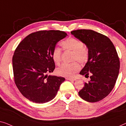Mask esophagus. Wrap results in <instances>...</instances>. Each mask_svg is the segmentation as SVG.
<instances>
[{
	"label": "esophagus",
	"mask_w": 126,
	"mask_h": 126,
	"mask_svg": "<svg viewBox=\"0 0 126 126\" xmlns=\"http://www.w3.org/2000/svg\"><path fill=\"white\" fill-rule=\"evenodd\" d=\"M66 79H67V80H71V81H75L76 80L75 79L71 78H67Z\"/></svg>",
	"instance_id": "1"
}]
</instances>
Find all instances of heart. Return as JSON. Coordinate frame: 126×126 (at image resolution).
<instances>
[{"label":"heart","mask_w":126,"mask_h":126,"mask_svg":"<svg viewBox=\"0 0 126 126\" xmlns=\"http://www.w3.org/2000/svg\"><path fill=\"white\" fill-rule=\"evenodd\" d=\"M64 51L72 52V59L77 60L81 63H85L89 58V52L87 48L84 46L83 41L79 39L70 37L61 43ZM52 58L55 63L59 65L61 62L62 51L59 48L55 47L52 52ZM79 64L75 62L70 64H63L56 71L58 75L64 77H72L80 70Z\"/></svg>","instance_id":"b5f03b06"}]
</instances>
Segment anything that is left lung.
Returning a JSON list of instances; mask_svg holds the SVG:
<instances>
[{
    "label": "left lung",
    "instance_id": "1",
    "mask_svg": "<svg viewBox=\"0 0 126 126\" xmlns=\"http://www.w3.org/2000/svg\"><path fill=\"white\" fill-rule=\"evenodd\" d=\"M87 46L89 58L80 74L89 77L79 92L83 100L97 102L106 98L115 84L120 68L119 58L112 42L107 36L91 30L71 32Z\"/></svg>",
    "mask_w": 126,
    "mask_h": 126
}]
</instances>
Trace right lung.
<instances>
[{"label":"right lung","instance_id":"add662e5","mask_svg":"<svg viewBox=\"0 0 126 126\" xmlns=\"http://www.w3.org/2000/svg\"><path fill=\"white\" fill-rule=\"evenodd\" d=\"M67 34L59 30L30 33L17 46L12 57L14 81L20 93L31 102L45 103L56 96L64 78L48 75L55 65L53 49Z\"/></svg>","mask_w":126,"mask_h":126}]
</instances>
